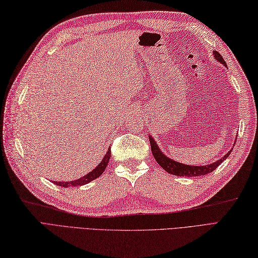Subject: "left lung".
<instances>
[{
  "label": "left lung",
  "mask_w": 258,
  "mask_h": 258,
  "mask_svg": "<svg viewBox=\"0 0 258 258\" xmlns=\"http://www.w3.org/2000/svg\"><path fill=\"white\" fill-rule=\"evenodd\" d=\"M213 56H215L216 61L220 62V63L223 66H227V63H225V61L223 60L221 54H220L218 51H213ZM149 140H150V144H151V151H152V154L154 156L155 161L158 162V164L167 173L175 175V176H179V177L202 176V175H207V174L213 172L225 159L228 158L232 151V150H230L229 152L224 156H222L221 159H219L218 161L211 163V164H205V165H199V166L187 165V164H184V163H179L177 161H174L173 159L168 158L167 155L163 153L162 150L159 147V144L156 143L154 138L151 135H149ZM235 142L236 141H234V144H235Z\"/></svg>",
  "instance_id": "obj_1"
}]
</instances>
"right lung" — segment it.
I'll list each match as a JSON object with an SVG mask.
<instances>
[{
    "mask_svg": "<svg viewBox=\"0 0 258 258\" xmlns=\"http://www.w3.org/2000/svg\"><path fill=\"white\" fill-rule=\"evenodd\" d=\"M110 148H108V151L106 152L105 156L103 158V160L100 161L99 164L93 169L92 172L87 173L86 175H84L83 177H81L79 179H75V180H70V181H52L53 184L58 185V186H61V187H77V186H83L85 184H89L91 183L92 180L96 179L97 177H99L100 175H102L104 173V171L106 169V167H107V164L109 162V159H110Z\"/></svg>",
    "mask_w": 258,
    "mask_h": 258,
    "instance_id": "add662e5",
    "label": "right lung"
}]
</instances>
